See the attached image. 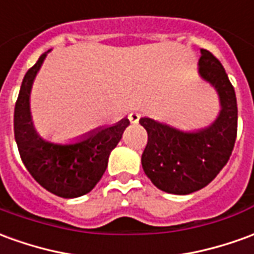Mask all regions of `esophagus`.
<instances>
[{
    "mask_svg": "<svg viewBox=\"0 0 254 254\" xmlns=\"http://www.w3.org/2000/svg\"><path fill=\"white\" fill-rule=\"evenodd\" d=\"M140 117H141V114H140V113H137V111L130 113V114H129V121L132 122V124H137L140 120Z\"/></svg>",
    "mask_w": 254,
    "mask_h": 254,
    "instance_id": "34e87169",
    "label": "esophagus"
}]
</instances>
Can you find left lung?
I'll list each match as a JSON object with an SVG mask.
<instances>
[{
  "mask_svg": "<svg viewBox=\"0 0 254 254\" xmlns=\"http://www.w3.org/2000/svg\"><path fill=\"white\" fill-rule=\"evenodd\" d=\"M198 74L219 95V115L209 127L186 132L147 117L140 120L148 134L143 170L157 189L169 194L187 195L206 187L226 166L237 139L235 90L224 67L206 49H201Z\"/></svg>",
  "mask_w": 254,
  "mask_h": 254,
  "instance_id": "8db88e82",
  "label": "left lung"
}]
</instances>
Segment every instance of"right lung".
Returning <instances> with one entry per match:
<instances>
[{"mask_svg": "<svg viewBox=\"0 0 254 254\" xmlns=\"http://www.w3.org/2000/svg\"><path fill=\"white\" fill-rule=\"evenodd\" d=\"M49 52L42 53L23 78L15 106V140L23 164L35 182L58 196L77 198L92 191L102 179L110 152L120 143L129 120L124 118L113 127L93 129L67 144L42 139L33 122L30 95Z\"/></svg>", "mask_w": 254, "mask_h": 254, "instance_id": "obj_1", "label": "right lung"}]
</instances>
